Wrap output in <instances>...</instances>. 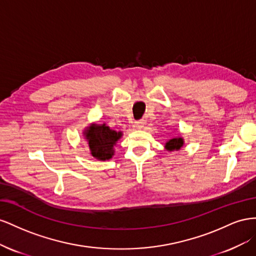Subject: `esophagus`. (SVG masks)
Wrapping results in <instances>:
<instances>
[{
    "label": "esophagus",
    "mask_w": 256,
    "mask_h": 256,
    "mask_svg": "<svg viewBox=\"0 0 256 256\" xmlns=\"http://www.w3.org/2000/svg\"><path fill=\"white\" fill-rule=\"evenodd\" d=\"M144 120H138L135 122V126L138 130H142L144 128Z\"/></svg>",
    "instance_id": "obj_1"
}]
</instances>
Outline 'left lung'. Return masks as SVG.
Wrapping results in <instances>:
<instances>
[{"label": "left lung", "mask_w": 256, "mask_h": 256, "mask_svg": "<svg viewBox=\"0 0 256 256\" xmlns=\"http://www.w3.org/2000/svg\"><path fill=\"white\" fill-rule=\"evenodd\" d=\"M184 138L182 137H174L172 140H170L165 144V148L170 151H174V150H180V148L184 146Z\"/></svg>", "instance_id": "left-lung-1"}]
</instances>
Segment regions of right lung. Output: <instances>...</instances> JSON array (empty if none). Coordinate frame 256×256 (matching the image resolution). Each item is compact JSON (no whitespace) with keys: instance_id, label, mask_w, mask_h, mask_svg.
<instances>
[{"instance_id":"right-lung-1","label":"right lung","mask_w":256,"mask_h":256,"mask_svg":"<svg viewBox=\"0 0 256 256\" xmlns=\"http://www.w3.org/2000/svg\"><path fill=\"white\" fill-rule=\"evenodd\" d=\"M84 135L89 144L92 156L100 160H106L112 158L114 147L121 138L122 132L110 130L105 123H94L84 130Z\"/></svg>"}]
</instances>
